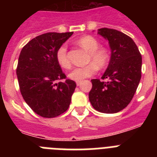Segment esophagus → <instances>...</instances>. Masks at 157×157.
<instances>
[{
    "instance_id": "1",
    "label": "esophagus",
    "mask_w": 157,
    "mask_h": 157,
    "mask_svg": "<svg viewBox=\"0 0 157 157\" xmlns=\"http://www.w3.org/2000/svg\"><path fill=\"white\" fill-rule=\"evenodd\" d=\"M80 84H81V81H78V82H76V85L78 86H80Z\"/></svg>"
}]
</instances>
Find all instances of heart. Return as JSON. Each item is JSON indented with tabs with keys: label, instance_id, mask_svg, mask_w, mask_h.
I'll return each instance as SVG.
<instances>
[{
	"label": "heart",
	"instance_id": "1",
	"mask_svg": "<svg viewBox=\"0 0 157 157\" xmlns=\"http://www.w3.org/2000/svg\"><path fill=\"white\" fill-rule=\"evenodd\" d=\"M77 43L90 53L88 62L90 63L85 67H75L69 73L68 76L71 79L78 82L94 75L98 72V68L105 67L109 63V56L106 49L99 48V42L92 36H83L78 40ZM56 57L61 67L70 68L71 62L67 56V45L66 44L59 47L56 51Z\"/></svg>",
	"mask_w": 157,
	"mask_h": 157
}]
</instances>
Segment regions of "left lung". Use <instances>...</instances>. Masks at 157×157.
Masks as SVG:
<instances>
[{"label":"left lung","instance_id":"1","mask_svg":"<svg viewBox=\"0 0 157 157\" xmlns=\"http://www.w3.org/2000/svg\"><path fill=\"white\" fill-rule=\"evenodd\" d=\"M98 34L109 41L111 59L101 77L92 79L89 99L94 109L103 113H116L129 105L141 77V55L132 38L117 30L98 29Z\"/></svg>","mask_w":157,"mask_h":157}]
</instances>
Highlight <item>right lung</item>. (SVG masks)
I'll list each match as a JSON object with an SVG mask.
<instances>
[{"mask_svg":"<svg viewBox=\"0 0 157 157\" xmlns=\"http://www.w3.org/2000/svg\"><path fill=\"white\" fill-rule=\"evenodd\" d=\"M73 32L46 33L30 40L22 48L16 75L19 90L30 109L45 118L61 115L68 109L76 87L73 80L66 79L56 60L59 47Z\"/></svg>","mask_w":157,"mask_h":157,"instance_id":"1","label":"right lung"}]
</instances>
